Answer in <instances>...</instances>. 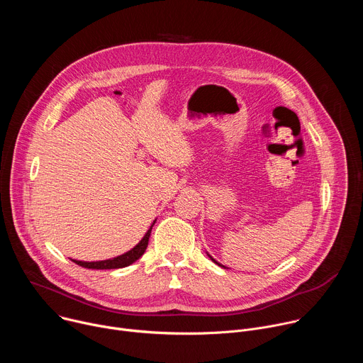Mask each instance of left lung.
I'll return each mask as SVG.
<instances>
[{
  "label": "left lung",
  "instance_id": "1",
  "mask_svg": "<svg viewBox=\"0 0 363 363\" xmlns=\"http://www.w3.org/2000/svg\"><path fill=\"white\" fill-rule=\"evenodd\" d=\"M210 257H211V255H210ZM211 260H213V262H214V263H217V262H216V260H214V258H213V257H211ZM217 264H218V266H221V264H220V263H217ZM221 267H224V266H221Z\"/></svg>",
  "mask_w": 363,
  "mask_h": 363
}]
</instances>
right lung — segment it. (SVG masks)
<instances>
[{"instance_id":"obj_1","label":"right lung","mask_w":363,"mask_h":363,"mask_svg":"<svg viewBox=\"0 0 363 363\" xmlns=\"http://www.w3.org/2000/svg\"><path fill=\"white\" fill-rule=\"evenodd\" d=\"M150 231H152V227L147 230V233L145 234V237L140 240V242L138 245H135L130 251L119 255V257H115L112 258V260H103V262H91V263H87V262H77V260H73L77 266L80 267H84V269H96V270H111V269H122V267H128L130 266L132 263H135L138 258L145 252L146 247H147V241H149V235H150Z\"/></svg>"}]
</instances>
